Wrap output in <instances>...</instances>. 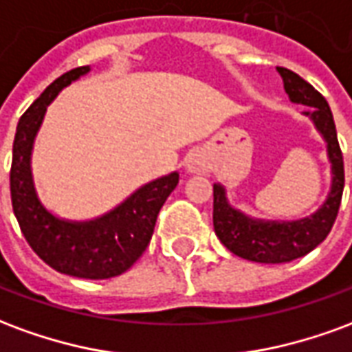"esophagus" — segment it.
<instances>
[{
    "label": "esophagus",
    "instance_id": "1",
    "mask_svg": "<svg viewBox=\"0 0 352 352\" xmlns=\"http://www.w3.org/2000/svg\"><path fill=\"white\" fill-rule=\"evenodd\" d=\"M184 169L192 173V175H207L211 171V164L204 153H192L186 156L184 160Z\"/></svg>",
    "mask_w": 352,
    "mask_h": 352
}]
</instances>
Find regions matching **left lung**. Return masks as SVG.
<instances>
[{"mask_svg": "<svg viewBox=\"0 0 352 352\" xmlns=\"http://www.w3.org/2000/svg\"><path fill=\"white\" fill-rule=\"evenodd\" d=\"M285 82V92L292 103L305 105L303 115L309 118L326 143V154L332 166V184L324 204L309 217L298 221H264L245 214L232 206L226 198V188L221 183L213 184V226L221 243L236 256L260 264H283L305 256L330 234L345 184L343 156H341L336 124L328 101L311 87L307 80L277 67Z\"/></svg>", "mask_w": 352, "mask_h": 352, "instance_id": "left-lung-1", "label": "left lung"}]
</instances>
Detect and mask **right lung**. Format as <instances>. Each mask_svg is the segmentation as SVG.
Masks as SVG:
<instances>
[{"label": "right lung", "mask_w": 352, "mask_h": 352, "mask_svg": "<svg viewBox=\"0 0 352 352\" xmlns=\"http://www.w3.org/2000/svg\"><path fill=\"white\" fill-rule=\"evenodd\" d=\"M90 72V65L64 73L20 116L12 143V211L30 247L39 258L72 277L111 279L138 262L151 241L164 201L179 183V173L158 177L131 192L115 209L90 221H67L50 213L37 196L32 153L37 131L52 100Z\"/></svg>", "instance_id": "right-lung-1"}]
</instances>
